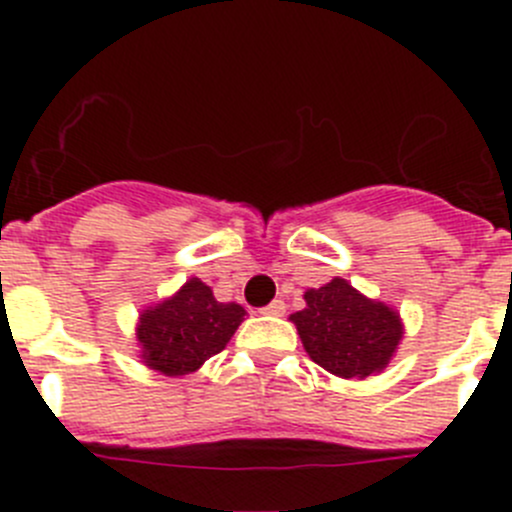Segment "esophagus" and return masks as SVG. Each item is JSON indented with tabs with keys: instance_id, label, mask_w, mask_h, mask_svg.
Wrapping results in <instances>:
<instances>
[{
	"instance_id": "1",
	"label": "esophagus",
	"mask_w": 512,
	"mask_h": 512,
	"mask_svg": "<svg viewBox=\"0 0 512 512\" xmlns=\"http://www.w3.org/2000/svg\"><path fill=\"white\" fill-rule=\"evenodd\" d=\"M284 310H287L284 300H274L271 305H266L261 312H264V315H284Z\"/></svg>"
}]
</instances>
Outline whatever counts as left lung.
Masks as SVG:
<instances>
[{
    "label": "left lung",
    "instance_id": "1",
    "mask_svg": "<svg viewBox=\"0 0 512 512\" xmlns=\"http://www.w3.org/2000/svg\"><path fill=\"white\" fill-rule=\"evenodd\" d=\"M305 310L292 315L315 364L343 379L369 377L387 366L402 338L397 312L366 300L346 279L307 289Z\"/></svg>",
    "mask_w": 512,
    "mask_h": 512
}]
</instances>
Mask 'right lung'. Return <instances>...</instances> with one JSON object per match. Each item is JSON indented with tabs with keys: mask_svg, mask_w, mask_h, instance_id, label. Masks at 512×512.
I'll return each mask as SVG.
<instances>
[{
	"mask_svg": "<svg viewBox=\"0 0 512 512\" xmlns=\"http://www.w3.org/2000/svg\"><path fill=\"white\" fill-rule=\"evenodd\" d=\"M243 318L246 310L241 305L217 302L205 282L189 279L171 300L140 315L143 359L166 377L194 372L223 351Z\"/></svg>",
	"mask_w": 512,
	"mask_h": 512,
	"instance_id": "1",
	"label": "right lung"
}]
</instances>
